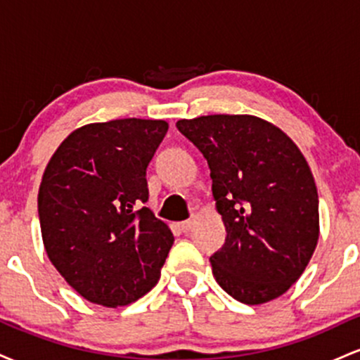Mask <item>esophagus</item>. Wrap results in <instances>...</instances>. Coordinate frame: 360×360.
Segmentation results:
<instances>
[{
    "label": "esophagus",
    "mask_w": 360,
    "mask_h": 360,
    "mask_svg": "<svg viewBox=\"0 0 360 360\" xmlns=\"http://www.w3.org/2000/svg\"><path fill=\"white\" fill-rule=\"evenodd\" d=\"M194 223H196V218H191V220H186V221H181L179 223V230L181 232H184V233H188L189 230L193 229L194 226Z\"/></svg>",
    "instance_id": "34e87169"
}]
</instances>
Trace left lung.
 I'll return each instance as SVG.
<instances>
[{
	"instance_id": "8db88e82",
	"label": "left lung",
	"mask_w": 360,
	"mask_h": 360,
	"mask_svg": "<svg viewBox=\"0 0 360 360\" xmlns=\"http://www.w3.org/2000/svg\"><path fill=\"white\" fill-rule=\"evenodd\" d=\"M176 127L212 171L226 230L225 245L210 257L217 283L245 304L279 298L307 269L320 237L318 191L304 155L254 115L184 118Z\"/></svg>"
}]
</instances>
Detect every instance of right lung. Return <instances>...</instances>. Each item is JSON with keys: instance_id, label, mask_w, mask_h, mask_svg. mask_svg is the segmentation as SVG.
Returning <instances> with one entry per match:
<instances>
[{"instance_id": "right-lung-1", "label": "right lung", "mask_w": 360, "mask_h": 360, "mask_svg": "<svg viewBox=\"0 0 360 360\" xmlns=\"http://www.w3.org/2000/svg\"><path fill=\"white\" fill-rule=\"evenodd\" d=\"M164 120L79 127L49 160L39 189L45 252L84 300L125 307L155 286L174 235L142 206Z\"/></svg>"}]
</instances>
